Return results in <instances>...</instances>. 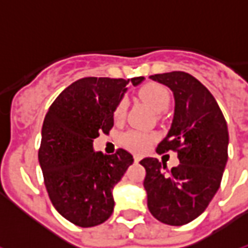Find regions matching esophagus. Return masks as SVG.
I'll use <instances>...</instances> for the list:
<instances>
[{"label": "esophagus", "mask_w": 248, "mask_h": 248, "mask_svg": "<svg viewBox=\"0 0 248 248\" xmlns=\"http://www.w3.org/2000/svg\"><path fill=\"white\" fill-rule=\"evenodd\" d=\"M134 161H136V162H140V161H141V157H140V155H134Z\"/></svg>", "instance_id": "esophagus-1"}]
</instances>
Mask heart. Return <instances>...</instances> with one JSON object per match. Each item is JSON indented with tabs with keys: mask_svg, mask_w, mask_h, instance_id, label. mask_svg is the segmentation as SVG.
<instances>
[{
	"mask_svg": "<svg viewBox=\"0 0 248 248\" xmlns=\"http://www.w3.org/2000/svg\"><path fill=\"white\" fill-rule=\"evenodd\" d=\"M140 96L150 105L154 111H165L170 103V93L169 90L160 83H148L140 90ZM126 100L122 99L117 107L114 108V119L121 121L126 112ZM155 140V136L146 131H138V130H130L122 136V143L131 152L142 153L149 148V145Z\"/></svg>",
	"mask_w": 248,
	"mask_h": 248,
	"instance_id": "heart-1",
	"label": "heart"
}]
</instances>
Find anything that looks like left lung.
Returning <instances> with one entry per match:
<instances>
[{
    "label": "left lung",
    "mask_w": 248,
    "mask_h": 248,
    "mask_svg": "<svg viewBox=\"0 0 248 248\" xmlns=\"http://www.w3.org/2000/svg\"><path fill=\"white\" fill-rule=\"evenodd\" d=\"M174 96V115L157 153L177 152L180 164L166 170L165 162L143 158V186L148 208L157 220L184 226L205 211L220 186L228 160V129L214 95L186 72L152 75Z\"/></svg>",
    "instance_id": "1"
}]
</instances>
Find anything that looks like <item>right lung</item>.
<instances>
[{
  "label": "right lung",
  "mask_w": 248,
  "mask_h": 248,
  "mask_svg": "<svg viewBox=\"0 0 248 248\" xmlns=\"http://www.w3.org/2000/svg\"><path fill=\"white\" fill-rule=\"evenodd\" d=\"M142 80L83 78L65 88L46 112L39 149L44 184L53 207L75 226H98L111 216L112 189L134 160L124 149L115 154L94 152L93 142L114 126V108L126 84Z\"/></svg>",
  "instance_id": "right-lung-1"
}]
</instances>
